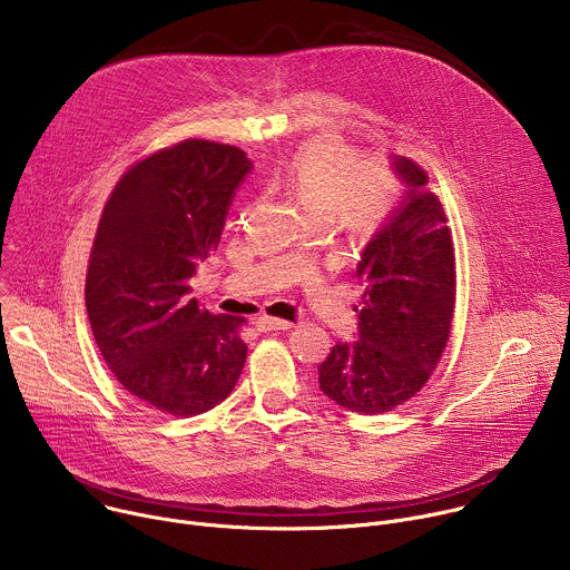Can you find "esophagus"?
Returning <instances> with one entry per match:
<instances>
[{
	"label": "esophagus",
	"instance_id": "1",
	"mask_svg": "<svg viewBox=\"0 0 570 570\" xmlns=\"http://www.w3.org/2000/svg\"><path fill=\"white\" fill-rule=\"evenodd\" d=\"M293 327V322L282 320V317H273V315H262L257 320V330L259 332H286Z\"/></svg>",
	"mask_w": 570,
	"mask_h": 570
}]
</instances>
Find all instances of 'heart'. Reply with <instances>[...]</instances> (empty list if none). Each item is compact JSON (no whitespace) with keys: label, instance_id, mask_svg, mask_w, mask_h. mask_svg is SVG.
Returning <instances> with one entry per match:
<instances>
[{"label":"heart","instance_id":"1","mask_svg":"<svg viewBox=\"0 0 570 570\" xmlns=\"http://www.w3.org/2000/svg\"><path fill=\"white\" fill-rule=\"evenodd\" d=\"M288 178L306 203L330 214L350 232H374L392 212L396 180L379 165H361V155L341 137L306 141L291 161Z\"/></svg>","mask_w":570,"mask_h":570}]
</instances>
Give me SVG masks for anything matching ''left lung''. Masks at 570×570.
Returning a JSON list of instances; mask_svg holds the SVG:
<instances>
[{"label":"left lung","instance_id":"left-lung-1","mask_svg":"<svg viewBox=\"0 0 570 570\" xmlns=\"http://www.w3.org/2000/svg\"><path fill=\"white\" fill-rule=\"evenodd\" d=\"M394 169L409 189L356 268L358 341L336 343L317 365L320 390L361 415L394 411L429 383L455 311V248L444 207L417 161L396 157Z\"/></svg>","mask_w":570,"mask_h":570}]
</instances>
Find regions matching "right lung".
<instances>
[{"instance_id": "obj_1", "label": "right lung", "mask_w": 570, "mask_h": 570, "mask_svg": "<svg viewBox=\"0 0 570 570\" xmlns=\"http://www.w3.org/2000/svg\"><path fill=\"white\" fill-rule=\"evenodd\" d=\"M250 167L238 146L185 139L135 161L104 205L86 275L90 327L117 381L159 413L212 411L246 365V317L212 315L189 293Z\"/></svg>"}]
</instances>
